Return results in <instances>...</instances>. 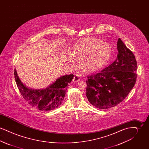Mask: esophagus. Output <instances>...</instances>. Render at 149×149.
<instances>
[{
    "mask_svg": "<svg viewBox=\"0 0 149 149\" xmlns=\"http://www.w3.org/2000/svg\"><path fill=\"white\" fill-rule=\"evenodd\" d=\"M80 80H81V79L80 78L79 75H76L74 77L73 79H72V83H77L78 81H80Z\"/></svg>",
    "mask_w": 149,
    "mask_h": 149,
    "instance_id": "obj_1",
    "label": "esophagus"
}]
</instances>
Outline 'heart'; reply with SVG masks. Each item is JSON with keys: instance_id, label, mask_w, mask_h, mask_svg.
Returning <instances> with one entry per match:
<instances>
[{"instance_id": "b5f03b06", "label": "heart", "mask_w": 149, "mask_h": 149, "mask_svg": "<svg viewBox=\"0 0 149 149\" xmlns=\"http://www.w3.org/2000/svg\"><path fill=\"white\" fill-rule=\"evenodd\" d=\"M111 54L112 49L108 44L92 38L81 39L73 48L74 57L79 60L85 59L84 66L89 71L97 70L106 64Z\"/></svg>"}]
</instances>
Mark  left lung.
I'll use <instances>...</instances> for the list:
<instances>
[{
    "mask_svg": "<svg viewBox=\"0 0 149 149\" xmlns=\"http://www.w3.org/2000/svg\"><path fill=\"white\" fill-rule=\"evenodd\" d=\"M116 60L100 72L87 77L86 95L93 106L108 109L118 105L134 86L137 69L132 52L120 38L117 42Z\"/></svg>",
    "mask_w": 149,
    "mask_h": 149,
    "instance_id": "1",
    "label": "left lung"
}]
</instances>
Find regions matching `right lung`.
Returning <instances> with one entry per match:
<instances>
[{
	"instance_id": "right-lung-1",
	"label": "right lung",
	"mask_w": 149,
	"mask_h": 149,
	"mask_svg": "<svg viewBox=\"0 0 149 149\" xmlns=\"http://www.w3.org/2000/svg\"><path fill=\"white\" fill-rule=\"evenodd\" d=\"M14 74L15 83L24 99L30 106L42 111L55 109L62 104L68 84L74 78L73 74L66 75L58 78L46 89L34 90L22 83L15 69Z\"/></svg>"
}]
</instances>
